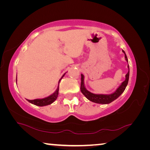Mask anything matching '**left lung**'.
<instances>
[{
	"label": "left lung",
	"mask_w": 150,
	"mask_h": 150,
	"mask_svg": "<svg viewBox=\"0 0 150 150\" xmlns=\"http://www.w3.org/2000/svg\"><path fill=\"white\" fill-rule=\"evenodd\" d=\"M122 52L124 53L125 55L126 60L128 62V58H127L126 55L124 52V51L122 50ZM129 68V66H128ZM129 79V71L126 75V79L125 81L122 82L121 85L119 87L115 93L110 95H96V94H93L92 93L89 92V91L86 89L84 85V76L81 74V91L83 95H84L86 98L93 103H98V104H108L112 102L113 100L116 99L119 96H120L122 93L125 88L126 87L128 83Z\"/></svg>",
	"instance_id": "1"
}]
</instances>
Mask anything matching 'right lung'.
Segmentation results:
<instances>
[{"mask_svg": "<svg viewBox=\"0 0 150 150\" xmlns=\"http://www.w3.org/2000/svg\"><path fill=\"white\" fill-rule=\"evenodd\" d=\"M63 76H64V75H63ZM60 80H59V81H60ZM58 93H59V87H57V90L55 91L54 93H53L52 95L47 96V97H46V98H42V99H34V100H27L28 101V102H30V103L33 104V105L39 106H44L49 105L54 103V101L57 99Z\"/></svg>", "mask_w": 150, "mask_h": 150, "instance_id": "add662e5", "label": "right lung"}]
</instances>
